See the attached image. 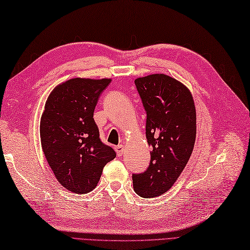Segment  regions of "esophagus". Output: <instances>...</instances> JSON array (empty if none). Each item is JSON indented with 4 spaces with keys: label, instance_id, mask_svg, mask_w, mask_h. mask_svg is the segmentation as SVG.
Masks as SVG:
<instances>
[{
    "label": "esophagus",
    "instance_id": "esophagus-1",
    "mask_svg": "<svg viewBox=\"0 0 250 250\" xmlns=\"http://www.w3.org/2000/svg\"><path fill=\"white\" fill-rule=\"evenodd\" d=\"M115 149H116L117 155L122 156V153H124V151H125V147L122 146V145H118V146L115 147Z\"/></svg>",
    "mask_w": 250,
    "mask_h": 250
}]
</instances>
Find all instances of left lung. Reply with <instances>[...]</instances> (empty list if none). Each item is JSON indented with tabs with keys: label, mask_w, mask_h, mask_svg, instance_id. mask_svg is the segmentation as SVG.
<instances>
[{
	"label": "left lung",
	"mask_w": 250,
	"mask_h": 250,
	"mask_svg": "<svg viewBox=\"0 0 250 250\" xmlns=\"http://www.w3.org/2000/svg\"><path fill=\"white\" fill-rule=\"evenodd\" d=\"M147 113L146 139L150 164L133 174V188L143 198H156L176 183L192 153L196 136L193 97L183 83L166 74L135 79Z\"/></svg>",
	"instance_id": "obj_1"
}]
</instances>
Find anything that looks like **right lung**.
Masks as SVG:
<instances>
[{"instance_id": "1", "label": "right lung", "mask_w": 250, "mask_h": 250, "mask_svg": "<svg viewBox=\"0 0 250 250\" xmlns=\"http://www.w3.org/2000/svg\"><path fill=\"white\" fill-rule=\"evenodd\" d=\"M110 78H71L50 92L41 117V143L58 182L74 193H88L116 152L100 140L93 119Z\"/></svg>"}]
</instances>
